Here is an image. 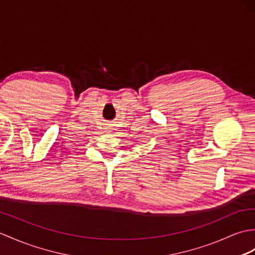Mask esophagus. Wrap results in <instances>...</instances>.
I'll list each match as a JSON object with an SVG mask.
<instances>
[{
    "label": "esophagus",
    "mask_w": 255,
    "mask_h": 255,
    "mask_svg": "<svg viewBox=\"0 0 255 255\" xmlns=\"http://www.w3.org/2000/svg\"><path fill=\"white\" fill-rule=\"evenodd\" d=\"M105 129L108 130L109 132H111L112 131V129H113V127H114V124H112V123H108V124H105Z\"/></svg>",
    "instance_id": "34e87169"
}]
</instances>
